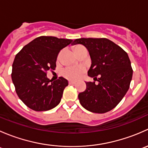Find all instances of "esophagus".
<instances>
[{
  "instance_id": "obj_1",
  "label": "esophagus",
  "mask_w": 148,
  "mask_h": 148,
  "mask_svg": "<svg viewBox=\"0 0 148 148\" xmlns=\"http://www.w3.org/2000/svg\"><path fill=\"white\" fill-rule=\"evenodd\" d=\"M69 84L70 85L74 84H75V82H73V81H69Z\"/></svg>"
}]
</instances>
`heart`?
Returning a JSON list of instances; mask_svg holds the SVG:
<instances>
[{"mask_svg": "<svg viewBox=\"0 0 148 148\" xmlns=\"http://www.w3.org/2000/svg\"><path fill=\"white\" fill-rule=\"evenodd\" d=\"M82 47H83V46H77L74 48V50ZM85 69L83 66H69L63 69L62 74H63L64 77L69 79L77 80L81 77Z\"/></svg>", "mask_w": 148, "mask_h": 148, "instance_id": "b5f03b06", "label": "heart"}]
</instances>
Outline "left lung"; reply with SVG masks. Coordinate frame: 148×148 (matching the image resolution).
Segmentation results:
<instances>
[{
	"mask_svg": "<svg viewBox=\"0 0 148 148\" xmlns=\"http://www.w3.org/2000/svg\"><path fill=\"white\" fill-rule=\"evenodd\" d=\"M71 44H82L87 49L92 60L88 76L98 81L97 84L86 82V90L78 95L80 104L95 113L114 109L127 93L132 80L133 71L127 53L105 38H77Z\"/></svg>",
	"mask_w": 148,
	"mask_h": 148,
	"instance_id": "left-lung-1",
	"label": "left lung"
}]
</instances>
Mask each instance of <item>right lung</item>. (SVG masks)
Returning <instances> with one entry per match:
<instances>
[{"mask_svg": "<svg viewBox=\"0 0 148 148\" xmlns=\"http://www.w3.org/2000/svg\"><path fill=\"white\" fill-rule=\"evenodd\" d=\"M72 42L54 36H39L26 45L16 55L11 78L18 96L35 111L51 110L61 102L68 81L59 77L51 81L46 71L55 69L59 51Z\"/></svg>", "mask_w": 148, "mask_h": 148, "instance_id": "right-lung-1", "label": "right lung"}]
</instances>
